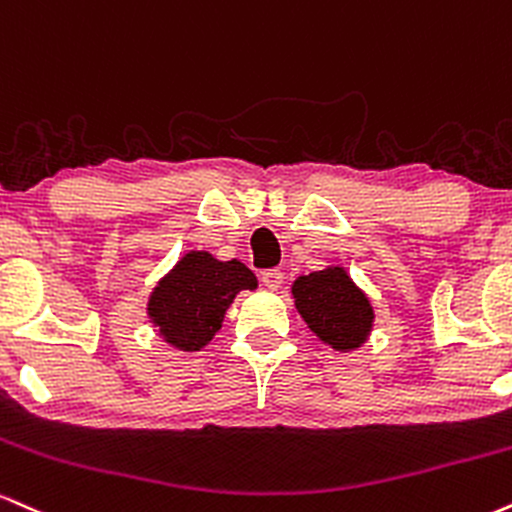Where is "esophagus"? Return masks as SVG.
Instances as JSON below:
<instances>
[{"mask_svg":"<svg viewBox=\"0 0 512 512\" xmlns=\"http://www.w3.org/2000/svg\"><path fill=\"white\" fill-rule=\"evenodd\" d=\"M261 282L268 287V290H278V287L282 285V273H280V270H275V268L273 270H263Z\"/></svg>","mask_w":512,"mask_h":512,"instance_id":"obj_1","label":"esophagus"}]
</instances>
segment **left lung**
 Here are the masks:
<instances>
[{
	"label": "left lung",
	"mask_w": 512,
	"mask_h": 512,
	"mask_svg": "<svg viewBox=\"0 0 512 512\" xmlns=\"http://www.w3.org/2000/svg\"><path fill=\"white\" fill-rule=\"evenodd\" d=\"M292 297L311 333L335 352L359 350L374 330L376 314L369 294L342 266L299 275Z\"/></svg>",
	"instance_id": "8db88e82"
}]
</instances>
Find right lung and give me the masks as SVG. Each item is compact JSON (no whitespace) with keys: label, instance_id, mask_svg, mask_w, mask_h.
I'll list each match as a JSON object with an SVG mask.
<instances>
[{"label":"right lung","instance_id":"right-lung-1","mask_svg":"<svg viewBox=\"0 0 512 512\" xmlns=\"http://www.w3.org/2000/svg\"><path fill=\"white\" fill-rule=\"evenodd\" d=\"M258 280L242 261H218L208 251H186L150 292L146 314L162 342L179 352H198L222 328L227 309Z\"/></svg>","mask_w":512,"mask_h":512}]
</instances>
